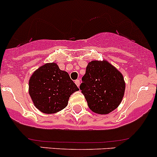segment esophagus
Masks as SVG:
<instances>
[{
	"label": "esophagus",
	"instance_id": "esophagus-1",
	"mask_svg": "<svg viewBox=\"0 0 157 157\" xmlns=\"http://www.w3.org/2000/svg\"><path fill=\"white\" fill-rule=\"evenodd\" d=\"M80 82H81V80L80 79H77V80L75 81V83L76 84V85L78 87H79V85H80Z\"/></svg>",
	"mask_w": 157,
	"mask_h": 157
}]
</instances>
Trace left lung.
<instances>
[{
  "instance_id": "obj_1",
  "label": "left lung",
  "mask_w": 157,
  "mask_h": 157,
  "mask_svg": "<svg viewBox=\"0 0 157 157\" xmlns=\"http://www.w3.org/2000/svg\"><path fill=\"white\" fill-rule=\"evenodd\" d=\"M82 80L80 90L95 113H109L122 102L125 90L123 75L107 60L88 63Z\"/></svg>"
}]
</instances>
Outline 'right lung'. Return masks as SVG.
<instances>
[{
    "instance_id": "add662e5",
    "label": "right lung",
    "mask_w": 157,
    "mask_h": 157,
    "mask_svg": "<svg viewBox=\"0 0 157 157\" xmlns=\"http://www.w3.org/2000/svg\"><path fill=\"white\" fill-rule=\"evenodd\" d=\"M79 89L67 72L59 69L56 63H48L31 75L29 94L35 107L52 114L67 106L69 97Z\"/></svg>"
}]
</instances>
